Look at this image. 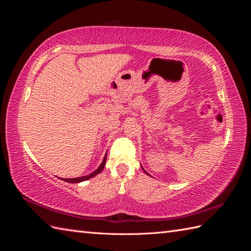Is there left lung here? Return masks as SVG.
Instances as JSON below:
<instances>
[{"label":"left lung","instance_id":"obj_1","mask_svg":"<svg viewBox=\"0 0 251 251\" xmlns=\"http://www.w3.org/2000/svg\"><path fill=\"white\" fill-rule=\"evenodd\" d=\"M141 168H142V166H141ZM142 170H143V172H144V173H146V174H147V175H149V176H150V174H148V173H147V171H146V170H144V169H143V168H142Z\"/></svg>","mask_w":251,"mask_h":251}]
</instances>
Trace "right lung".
Segmentation results:
<instances>
[{"label":"right lung","mask_w":251,"mask_h":251,"mask_svg":"<svg viewBox=\"0 0 251 251\" xmlns=\"http://www.w3.org/2000/svg\"><path fill=\"white\" fill-rule=\"evenodd\" d=\"M105 160H107V154L104 155L103 160H102V162L100 163V165L98 166L97 170H95L93 173H91V174H89V175H86V176L77 177V178H70V179H66V178L64 179V178H62V180H64V181H66V182H69V183H79V182L86 181V180H88V179H90V178H92V177L96 176V175H98L100 173H101V171L103 170L104 165H105Z\"/></svg>","instance_id":"obj_1"}]
</instances>
